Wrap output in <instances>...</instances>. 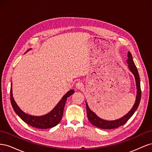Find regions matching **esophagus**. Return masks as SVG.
Here are the masks:
<instances>
[{"instance_id":"esophagus-1","label":"esophagus","mask_w":152,"mask_h":152,"mask_svg":"<svg viewBox=\"0 0 152 152\" xmlns=\"http://www.w3.org/2000/svg\"><path fill=\"white\" fill-rule=\"evenodd\" d=\"M84 87V84H83V83H82V82L79 81V82H77V84H76V88H77V89H80L82 88V87Z\"/></svg>"}]
</instances>
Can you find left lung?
I'll use <instances>...</instances> for the list:
<instances>
[{
    "label": "left lung",
    "instance_id": "obj_1",
    "mask_svg": "<svg viewBox=\"0 0 152 152\" xmlns=\"http://www.w3.org/2000/svg\"><path fill=\"white\" fill-rule=\"evenodd\" d=\"M127 63L129 65H128L129 69L130 71L132 73V74L134 75L135 77L136 87H137V96H136V102L134 106H133V107L132 108V109L130 110V112L128 113H127L125 116H124L123 117L118 119V120L112 121H104L102 118H99L93 112L91 111L86 102V110H87V118H88L89 122L96 127L101 128V129H112L118 128V127L123 126L124 124H126L128 121L129 119L132 116V115L134 113L137 107H138L140 103V100H141V96L140 79L138 72H137V69L135 65L134 61H133L132 54L130 52L128 53V59L127 60Z\"/></svg>",
    "mask_w": 152,
    "mask_h": 152
}]
</instances>
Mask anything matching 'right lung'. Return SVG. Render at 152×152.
I'll use <instances>...</instances> for the list:
<instances>
[{
    "mask_svg": "<svg viewBox=\"0 0 152 152\" xmlns=\"http://www.w3.org/2000/svg\"><path fill=\"white\" fill-rule=\"evenodd\" d=\"M74 92L75 91L73 89L69 91L63 96L62 99L60 100V102L57 104V105L51 112L42 116H31L23 112L18 107L15 99L13 98L12 87H11L10 90V99L12 107L14 110H15V112L25 123L32 127L38 129H49L56 126L61 121L63 114L64 107H65L67 98L74 93Z\"/></svg>",
    "mask_w": 152,
    "mask_h": 152,
    "instance_id": "add662e5",
    "label": "right lung"
}]
</instances>
